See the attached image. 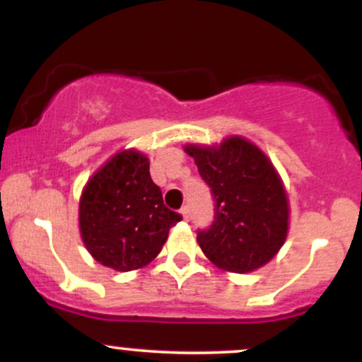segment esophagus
I'll return each instance as SVG.
<instances>
[{
    "label": "esophagus",
    "mask_w": 362,
    "mask_h": 362,
    "mask_svg": "<svg viewBox=\"0 0 362 362\" xmlns=\"http://www.w3.org/2000/svg\"><path fill=\"white\" fill-rule=\"evenodd\" d=\"M180 214H182V218H184L185 221H187V219H189V216H190V209H189V206H184V207H182V209H180Z\"/></svg>",
    "instance_id": "1"
}]
</instances>
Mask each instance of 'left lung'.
<instances>
[{
	"mask_svg": "<svg viewBox=\"0 0 362 362\" xmlns=\"http://www.w3.org/2000/svg\"><path fill=\"white\" fill-rule=\"evenodd\" d=\"M199 175L214 199V221L197 243L216 267L252 272L279 252L288 235V195L269 158L250 141L231 136L219 146L189 144Z\"/></svg>",
	"mask_w": 362,
	"mask_h": 362,
	"instance_id": "1",
	"label": "left lung"
}]
</instances>
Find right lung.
<instances>
[{
    "label": "right lung",
    "mask_w": 362,
    "mask_h": 362,
    "mask_svg": "<svg viewBox=\"0 0 362 362\" xmlns=\"http://www.w3.org/2000/svg\"><path fill=\"white\" fill-rule=\"evenodd\" d=\"M182 216L163 204L149 175V160L127 149L110 158L90 178L80 199V231L95 260L129 272L161 252L170 228Z\"/></svg>",
    "instance_id": "obj_1"
}]
</instances>
